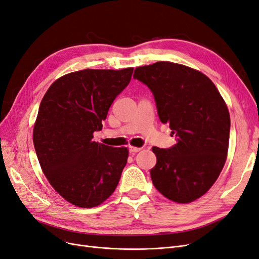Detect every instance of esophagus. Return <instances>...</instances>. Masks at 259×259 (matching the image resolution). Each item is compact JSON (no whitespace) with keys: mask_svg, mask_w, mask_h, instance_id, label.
Instances as JSON below:
<instances>
[{"mask_svg":"<svg viewBox=\"0 0 259 259\" xmlns=\"http://www.w3.org/2000/svg\"><path fill=\"white\" fill-rule=\"evenodd\" d=\"M140 150H142V148L133 147V146H130V147H128V151H130L131 153H136V152H138V151H140Z\"/></svg>","mask_w":259,"mask_h":259,"instance_id":"1","label":"esophagus"}]
</instances>
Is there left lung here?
Returning a JSON list of instances; mask_svg holds the SVG:
<instances>
[{
	"instance_id": "8db88e82",
	"label": "left lung",
	"mask_w": 259,
	"mask_h": 259,
	"mask_svg": "<svg viewBox=\"0 0 259 259\" xmlns=\"http://www.w3.org/2000/svg\"><path fill=\"white\" fill-rule=\"evenodd\" d=\"M134 79L151 91L162 123L177 143L153 147L152 183L164 197L189 203L207 192L225 165L230 115L214 83L197 70L168 61L135 69Z\"/></svg>"
}]
</instances>
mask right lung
I'll return each instance as SVG.
<instances>
[{"label": "right lung", "mask_w": 259, "mask_h": 259, "mask_svg": "<svg viewBox=\"0 0 259 259\" xmlns=\"http://www.w3.org/2000/svg\"><path fill=\"white\" fill-rule=\"evenodd\" d=\"M133 68L85 69L55 81L41 101L33 144L44 175L62 198L94 207L115 190L128 150L93 140Z\"/></svg>", "instance_id": "obj_1"}]
</instances>
